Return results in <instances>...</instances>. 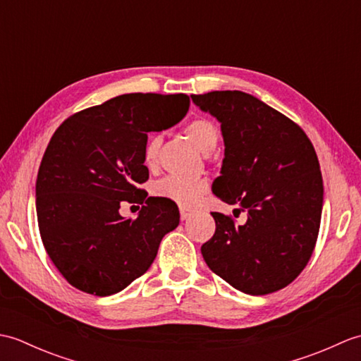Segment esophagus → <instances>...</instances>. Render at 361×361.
Wrapping results in <instances>:
<instances>
[{"mask_svg":"<svg viewBox=\"0 0 361 361\" xmlns=\"http://www.w3.org/2000/svg\"><path fill=\"white\" fill-rule=\"evenodd\" d=\"M180 216H181V220H188L190 219V216H192V211L188 208H180Z\"/></svg>","mask_w":361,"mask_h":361,"instance_id":"esophagus-1","label":"esophagus"}]
</instances>
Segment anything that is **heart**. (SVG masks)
I'll list each match as a JSON object with an SVG mask.
<instances>
[{
  "instance_id": "obj_1",
  "label": "heart",
  "mask_w": 361,
  "mask_h": 361,
  "mask_svg": "<svg viewBox=\"0 0 361 361\" xmlns=\"http://www.w3.org/2000/svg\"><path fill=\"white\" fill-rule=\"evenodd\" d=\"M186 135L189 140L194 142L195 147L204 155L217 147L219 142V132L216 126L211 121L206 119H195L189 122L186 126ZM161 145L159 136H152L144 147V163L152 166L157 161L158 150ZM157 195L167 198L183 206H192L200 202V198L206 192V185L203 181L198 180H186L180 178V176H166V178L159 180L155 185Z\"/></svg>"
}]
</instances>
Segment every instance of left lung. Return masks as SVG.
<instances>
[{
  "instance_id": "left-lung-1",
  "label": "left lung",
  "mask_w": 361,
  "mask_h": 361,
  "mask_svg": "<svg viewBox=\"0 0 361 361\" xmlns=\"http://www.w3.org/2000/svg\"><path fill=\"white\" fill-rule=\"evenodd\" d=\"M190 97L224 136L212 192L247 212L243 225L212 212L216 233L202 247L204 262L247 295L278 291L304 270L317 243L324 188L315 149L293 121L243 91Z\"/></svg>"
}]
</instances>
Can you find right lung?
<instances>
[{
  "instance_id": "add662e5",
  "label": "right lung",
  "mask_w": 361,
  "mask_h": 361,
  "mask_svg": "<svg viewBox=\"0 0 361 361\" xmlns=\"http://www.w3.org/2000/svg\"><path fill=\"white\" fill-rule=\"evenodd\" d=\"M188 110L186 94H121L52 135L37 175V220L46 252L73 287L96 296L124 290L178 226V208L167 198L149 197L136 219L119 208L144 194L136 186L149 180L147 133L178 124Z\"/></svg>"
}]
</instances>
